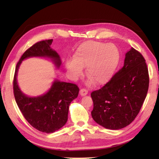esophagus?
Listing matches in <instances>:
<instances>
[{
  "instance_id": "34e87169",
  "label": "esophagus",
  "mask_w": 159,
  "mask_h": 159,
  "mask_svg": "<svg viewBox=\"0 0 159 159\" xmlns=\"http://www.w3.org/2000/svg\"><path fill=\"white\" fill-rule=\"evenodd\" d=\"M88 93V90H86L85 88H82V89L80 90V95L81 96H85Z\"/></svg>"
}]
</instances>
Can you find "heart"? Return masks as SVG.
<instances>
[{
	"instance_id": "obj_1",
	"label": "heart",
	"mask_w": 159,
	"mask_h": 159,
	"mask_svg": "<svg viewBox=\"0 0 159 159\" xmlns=\"http://www.w3.org/2000/svg\"><path fill=\"white\" fill-rule=\"evenodd\" d=\"M119 61V52L113 44L90 41L78 48L73 60L66 61L67 71L72 77L81 74L82 67L86 66L88 83L102 85L111 79Z\"/></svg>"
}]
</instances>
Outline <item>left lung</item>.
Returning <instances> with one entry per match:
<instances>
[{
  "instance_id": "8db88e82",
  "label": "left lung",
  "mask_w": 159,
  "mask_h": 159,
  "mask_svg": "<svg viewBox=\"0 0 159 159\" xmlns=\"http://www.w3.org/2000/svg\"><path fill=\"white\" fill-rule=\"evenodd\" d=\"M139 51L132 48L124 65L103 87L91 93L94 120L104 128L118 130L133 121L149 89V71Z\"/></svg>"
}]
</instances>
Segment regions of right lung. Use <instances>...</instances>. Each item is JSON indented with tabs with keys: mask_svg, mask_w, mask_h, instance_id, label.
Instances as JSON below:
<instances>
[{
	"mask_svg": "<svg viewBox=\"0 0 159 159\" xmlns=\"http://www.w3.org/2000/svg\"><path fill=\"white\" fill-rule=\"evenodd\" d=\"M52 41L49 39L37 42L26 50L17 64L13 79V93L21 114L31 126L46 133H53L65 125L69 104L78 97L79 88L74 83L56 80L45 95L29 98L19 88L17 75L22 60L31 57H49L59 68L61 60L57 52L50 48Z\"/></svg>",
	"mask_w": 159,
	"mask_h": 159,
	"instance_id": "obj_1",
	"label": "right lung"
}]
</instances>
